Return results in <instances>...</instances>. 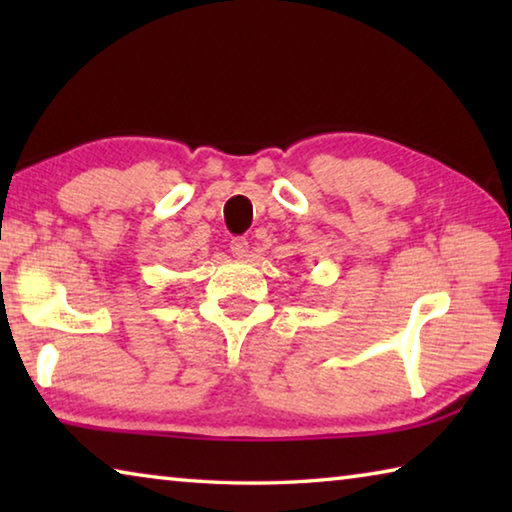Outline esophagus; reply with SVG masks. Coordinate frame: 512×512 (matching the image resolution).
<instances>
[{
	"instance_id": "1",
	"label": "esophagus",
	"mask_w": 512,
	"mask_h": 512,
	"mask_svg": "<svg viewBox=\"0 0 512 512\" xmlns=\"http://www.w3.org/2000/svg\"><path fill=\"white\" fill-rule=\"evenodd\" d=\"M248 239H244V237H235L230 241V250H232V255H235L237 259H246L248 257Z\"/></svg>"
}]
</instances>
